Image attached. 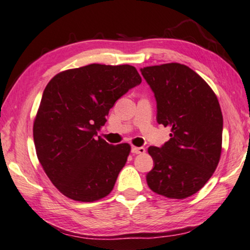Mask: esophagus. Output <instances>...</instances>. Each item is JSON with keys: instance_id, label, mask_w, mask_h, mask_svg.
<instances>
[{"instance_id": "esophagus-1", "label": "esophagus", "mask_w": 250, "mask_h": 250, "mask_svg": "<svg viewBox=\"0 0 250 250\" xmlns=\"http://www.w3.org/2000/svg\"><path fill=\"white\" fill-rule=\"evenodd\" d=\"M131 152L133 154H142L146 152V149L144 148V146H132Z\"/></svg>"}]
</instances>
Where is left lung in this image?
I'll list each match as a JSON object with an SVG mask.
<instances>
[{"mask_svg":"<svg viewBox=\"0 0 250 250\" xmlns=\"http://www.w3.org/2000/svg\"><path fill=\"white\" fill-rule=\"evenodd\" d=\"M140 71L156 98L158 124L171 128L164 146H149L154 167L146 184L158 195L184 199L204 187L219 162V102L207 82L187 65L167 63Z\"/></svg>","mask_w":250,"mask_h":250,"instance_id":"obj_1","label":"left lung"}]
</instances>
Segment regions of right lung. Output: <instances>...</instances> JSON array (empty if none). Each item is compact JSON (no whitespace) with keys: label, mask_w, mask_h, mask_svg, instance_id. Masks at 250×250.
Returning a JSON list of instances; mask_svg holds the SVG:
<instances>
[{"label":"right lung","mask_w":250,"mask_h":250,"mask_svg":"<svg viewBox=\"0 0 250 250\" xmlns=\"http://www.w3.org/2000/svg\"><path fill=\"white\" fill-rule=\"evenodd\" d=\"M140 83L132 65L97 63L63 71L47 83L33 139L43 170L65 197L91 203L112 191L131 148L110 145L98 131L118 99Z\"/></svg>","instance_id":"right-lung-1"}]
</instances>
